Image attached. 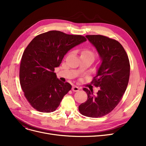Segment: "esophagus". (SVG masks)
Wrapping results in <instances>:
<instances>
[{"instance_id": "esophagus-1", "label": "esophagus", "mask_w": 146, "mask_h": 146, "mask_svg": "<svg viewBox=\"0 0 146 146\" xmlns=\"http://www.w3.org/2000/svg\"><path fill=\"white\" fill-rule=\"evenodd\" d=\"M72 90L73 91V92H77V91H78V90H79V89H80V88H79V87H78V86H73V87H72Z\"/></svg>"}]
</instances>
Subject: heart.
Wrapping results in <instances>:
<instances>
[{
  "mask_svg": "<svg viewBox=\"0 0 146 146\" xmlns=\"http://www.w3.org/2000/svg\"><path fill=\"white\" fill-rule=\"evenodd\" d=\"M96 55L94 52H93L92 50L88 49V48H85L83 49L82 52H81V56L80 57H90L92 58H93L94 60Z\"/></svg>",
  "mask_w": 146,
  "mask_h": 146,
  "instance_id": "1",
  "label": "heart"
}]
</instances>
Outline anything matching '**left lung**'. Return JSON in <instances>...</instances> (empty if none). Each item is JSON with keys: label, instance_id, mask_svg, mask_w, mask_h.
Masks as SVG:
<instances>
[{"label": "left lung", "instance_id": "1", "mask_svg": "<svg viewBox=\"0 0 146 146\" xmlns=\"http://www.w3.org/2000/svg\"><path fill=\"white\" fill-rule=\"evenodd\" d=\"M86 37L96 49L101 61L91 82L99 87V90L94 94L93 90L84 88L88 99L79 106V110L83 115L98 118L111 112L121 100L128 83L129 61L118 41L101 35Z\"/></svg>", "mask_w": 146, "mask_h": 146}]
</instances>
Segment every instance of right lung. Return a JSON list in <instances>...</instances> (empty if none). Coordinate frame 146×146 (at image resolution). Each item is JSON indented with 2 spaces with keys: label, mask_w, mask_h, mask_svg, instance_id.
I'll return each instance as SVG.
<instances>
[{
  "label": "right lung",
  "mask_w": 146,
  "mask_h": 146,
  "mask_svg": "<svg viewBox=\"0 0 146 146\" xmlns=\"http://www.w3.org/2000/svg\"><path fill=\"white\" fill-rule=\"evenodd\" d=\"M86 41L82 35L50 31L36 36L28 44L22 57L19 78L24 95L34 109L56 111L72 85L60 81L54 68L69 50Z\"/></svg>",
  "instance_id": "right-lung-1"
}]
</instances>
